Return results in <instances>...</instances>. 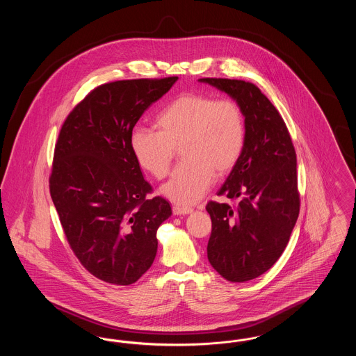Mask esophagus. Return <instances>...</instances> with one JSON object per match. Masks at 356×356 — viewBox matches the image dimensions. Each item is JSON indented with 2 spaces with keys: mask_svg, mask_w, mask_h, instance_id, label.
<instances>
[{
  "mask_svg": "<svg viewBox=\"0 0 356 356\" xmlns=\"http://www.w3.org/2000/svg\"><path fill=\"white\" fill-rule=\"evenodd\" d=\"M172 211H173V213H175V215H177V216H181V215H189V213H192V212H193V209H192V208H189V207H181V205H175V207L172 208Z\"/></svg>",
  "mask_w": 356,
  "mask_h": 356,
  "instance_id": "1",
  "label": "esophagus"
}]
</instances>
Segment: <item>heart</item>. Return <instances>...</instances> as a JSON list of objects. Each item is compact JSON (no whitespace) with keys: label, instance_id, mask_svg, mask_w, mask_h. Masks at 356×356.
Wrapping results in <instances>:
<instances>
[{"label":"heart","instance_id":"heart-1","mask_svg":"<svg viewBox=\"0 0 356 356\" xmlns=\"http://www.w3.org/2000/svg\"><path fill=\"white\" fill-rule=\"evenodd\" d=\"M157 131L135 128L131 151L138 167L156 180L170 172L176 149L184 160L161 188L172 202L197 203L213 184L236 167L245 143V120L236 102L205 93H183L156 119Z\"/></svg>","mask_w":356,"mask_h":356}]
</instances>
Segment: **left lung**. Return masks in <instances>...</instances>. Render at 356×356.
I'll use <instances>...</instances> for the list:
<instances>
[{"instance_id":"left-lung-1","label":"left lung","mask_w":356,"mask_h":356,"mask_svg":"<svg viewBox=\"0 0 356 356\" xmlns=\"http://www.w3.org/2000/svg\"><path fill=\"white\" fill-rule=\"evenodd\" d=\"M240 105L245 143L218 195L236 205L209 202L207 254L224 279L243 283L268 271L287 247L299 216L296 153L287 125L261 90L243 80L200 79Z\"/></svg>"}]
</instances>
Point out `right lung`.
<instances>
[{
  "instance_id": "add662e5",
  "label": "right lung",
  "mask_w": 356,
  "mask_h": 356,
  "mask_svg": "<svg viewBox=\"0 0 356 356\" xmlns=\"http://www.w3.org/2000/svg\"><path fill=\"white\" fill-rule=\"evenodd\" d=\"M177 77L138 79L95 88L64 121L49 177L51 200L72 251L102 282L129 286L152 266L157 228L172 215L165 199H147L131 151L141 115Z\"/></svg>"
}]
</instances>
